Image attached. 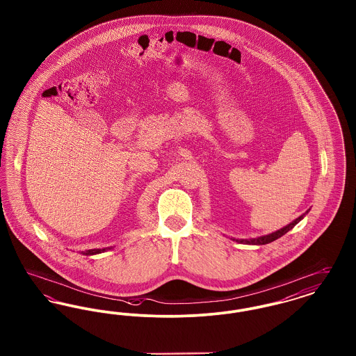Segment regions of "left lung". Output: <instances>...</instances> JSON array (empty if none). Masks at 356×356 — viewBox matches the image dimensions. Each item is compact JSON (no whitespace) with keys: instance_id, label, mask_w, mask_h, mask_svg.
Returning a JSON list of instances; mask_svg holds the SVG:
<instances>
[{"instance_id":"8db88e82","label":"left lung","mask_w":356,"mask_h":356,"mask_svg":"<svg viewBox=\"0 0 356 356\" xmlns=\"http://www.w3.org/2000/svg\"><path fill=\"white\" fill-rule=\"evenodd\" d=\"M309 212V209L305 212L302 216H299L298 219H295V220L292 221V222H289L288 225L286 227H283V228H280V229H277L276 232H272L270 235H266V236H260V237H254V238H241V240H238V238H234V240H236L237 243H244V244H252V245H261V244H268V243H271L273 240H276V238H279V237L283 236V235H286L288 231H291L299 221L302 220L303 218H305V215Z\"/></svg>"}]
</instances>
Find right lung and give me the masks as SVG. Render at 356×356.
I'll use <instances>...</instances> for the list:
<instances>
[{
  "instance_id": "right-lung-1",
  "label": "right lung",
  "mask_w": 356,
  "mask_h": 356,
  "mask_svg": "<svg viewBox=\"0 0 356 356\" xmlns=\"http://www.w3.org/2000/svg\"><path fill=\"white\" fill-rule=\"evenodd\" d=\"M108 250H112V247H108V248H96V250H88V251H83L81 254H102V252H105V251H108Z\"/></svg>"
}]
</instances>
